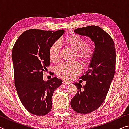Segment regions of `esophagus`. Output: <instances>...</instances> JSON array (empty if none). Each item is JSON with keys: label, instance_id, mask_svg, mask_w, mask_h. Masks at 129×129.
<instances>
[{"label": "esophagus", "instance_id": "esophagus-1", "mask_svg": "<svg viewBox=\"0 0 129 129\" xmlns=\"http://www.w3.org/2000/svg\"><path fill=\"white\" fill-rule=\"evenodd\" d=\"M62 82H63V84H64L65 85H70V84H71V82H70L69 81H65V80L63 81Z\"/></svg>", "mask_w": 129, "mask_h": 129}]
</instances>
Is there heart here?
Instances as JSON below:
<instances>
[{
    "mask_svg": "<svg viewBox=\"0 0 129 129\" xmlns=\"http://www.w3.org/2000/svg\"><path fill=\"white\" fill-rule=\"evenodd\" d=\"M67 47L75 51L76 57L84 65H88L91 62L95 54V46L93 43H86L82 37L72 34L68 35L64 40ZM60 48L58 43L55 42L51 45L49 51V56L51 61L57 62L60 59ZM81 72V67L79 62H65L57 67L56 73L58 77L65 80H72Z\"/></svg>",
    "mask_w": 129,
    "mask_h": 129,
    "instance_id": "b5f03b06",
    "label": "heart"
}]
</instances>
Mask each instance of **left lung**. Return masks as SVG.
Wrapping results in <instances>:
<instances>
[{
	"mask_svg": "<svg viewBox=\"0 0 129 129\" xmlns=\"http://www.w3.org/2000/svg\"><path fill=\"white\" fill-rule=\"evenodd\" d=\"M74 32L89 37L95 44V54L89 69L80 77L86 81L85 85L74 83L78 91L71 101L75 112L87 114L99 108L105 99L114 76L116 52L113 39L98 26L77 28Z\"/></svg>",
	"mask_w": 129,
	"mask_h": 129,
	"instance_id": "1",
	"label": "left lung"
}]
</instances>
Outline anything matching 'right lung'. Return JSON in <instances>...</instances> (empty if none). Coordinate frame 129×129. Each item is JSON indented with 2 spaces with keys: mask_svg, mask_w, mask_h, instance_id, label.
<instances>
[{
  "mask_svg": "<svg viewBox=\"0 0 129 129\" xmlns=\"http://www.w3.org/2000/svg\"><path fill=\"white\" fill-rule=\"evenodd\" d=\"M64 33L63 29L27 30L13 47L15 87L21 103L32 114L43 116L51 112L52 95L62 84L57 77L44 81L43 76L50 65V47Z\"/></svg>",
  "mask_w": 129,
  "mask_h": 129,
  "instance_id": "1",
  "label": "right lung"
}]
</instances>
